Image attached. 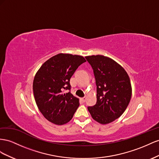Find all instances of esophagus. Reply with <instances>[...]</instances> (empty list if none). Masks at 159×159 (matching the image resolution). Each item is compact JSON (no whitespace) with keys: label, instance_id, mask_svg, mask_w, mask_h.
Listing matches in <instances>:
<instances>
[{"label":"esophagus","instance_id":"obj_1","mask_svg":"<svg viewBox=\"0 0 159 159\" xmlns=\"http://www.w3.org/2000/svg\"><path fill=\"white\" fill-rule=\"evenodd\" d=\"M80 100H81V101L83 103H84V102H85V98H81Z\"/></svg>","mask_w":159,"mask_h":159}]
</instances>
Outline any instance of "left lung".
Wrapping results in <instances>:
<instances>
[{
  "label": "left lung",
  "instance_id": "1",
  "mask_svg": "<svg viewBox=\"0 0 159 159\" xmlns=\"http://www.w3.org/2000/svg\"><path fill=\"white\" fill-rule=\"evenodd\" d=\"M93 70L97 86V102L89 106L92 118L102 124L118 118L128 107L132 96L130 80L125 70L104 55L85 57Z\"/></svg>",
  "mask_w": 159,
  "mask_h": 159
}]
</instances>
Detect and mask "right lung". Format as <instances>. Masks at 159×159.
Segmentation results:
<instances>
[{
	"instance_id": "1",
	"label": "right lung",
	"mask_w": 159,
	"mask_h": 159,
	"mask_svg": "<svg viewBox=\"0 0 159 159\" xmlns=\"http://www.w3.org/2000/svg\"><path fill=\"white\" fill-rule=\"evenodd\" d=\"M78 55L59 53L46 61L36 73L33 84L35 102L43 116L57 125L70 122L80 105L70 92V78L85 62Z\"/></svg>"
}]
</instances>
